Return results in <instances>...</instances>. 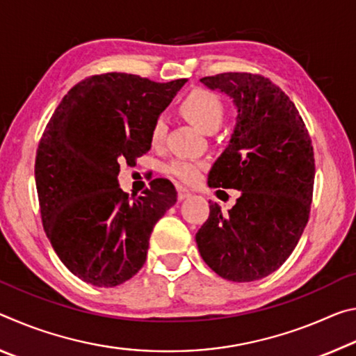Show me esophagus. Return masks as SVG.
Wrapping results in <instances>:
<instances>
[{
	"instance_id": "obj_1",
	"label": "esophagus",
	"mask_w": 356,
	"mask_h": 356,
	"mask_svg": "<svg viewBox=\"0 0 356 356\" xmlns=\"http://www.w3.org/2000/svg\"><path fill=\"white\" fill-rule=\"evenodd\" d=\"M191 196V193L186 190V188H182V186H180V188H177V200L179 201H184V200H186V197H190Z\"/></svg>"
}]
</instances>
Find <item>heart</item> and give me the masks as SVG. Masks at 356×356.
Here are the masks:
<instances>
[{
    "mask_svg": "<svg viewBox=\"0 0 356 356\" xmlns=\"http://www.w3.org/2000/svg\"><path fill=\"white\" fill-rule=\"evenodd\" d=\"M179 108L180 113L190 122L195 124L202 131H206V134H213L221 125L222 119H225V104H222L220 95L204 88H196L186 94L182 102H180ZM166 118L159 116L154 120L152 129H150V141L155 146L161 144L166 138ZM204 166H206V163L201 160L179 156V159H174L168 163L166 172L180 180V182L193 184L200 179Z\"/></svg>",
    "mask_w": 356,
    "mask_h": 356,
    "instance_id": "obj_1",
    "label": "heart"
}]
</instances>
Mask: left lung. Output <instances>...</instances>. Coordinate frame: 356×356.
<instances>
[{"mask_svg": "<svg viewBox=\"0 0 356 356\" xmlns=\"http://www.w3.org/2000/svg\"><path fill=\"white\" fill-rule=\"evenodd\" d=\"M201 83L237 106L236 129L209 172V186L238 190L240 196L227 213L209 201L197 250L221 278L261 280L292 254L309 220L316 176L311 136L293 102L268 78L226 72Z\"/></svg>", "mask_w": 356, "mask_h": 356, "instance_id": "left-lung-1", "label": "left lung"}]
</instances>
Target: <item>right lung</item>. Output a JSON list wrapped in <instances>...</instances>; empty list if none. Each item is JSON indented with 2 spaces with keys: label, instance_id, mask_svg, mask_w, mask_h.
I'll list each match as a JSON object with an SVG mask.
<instances>
[{
  "label": "right lung",
  "instance_id": "add662e5",
  "mask_svg": "<svg viewBox=\"0 0 356 356\" xmlns=\"http://www.w3.org/2000/svg\"><path fill=\"white\" fill-rule=\"evenodd\" d=\"M185 83L92 75L48 120L34 165L42 225L61 262L88 284L114 287L136 275L155 222L177 201L168 179L130 197L118 176L122 161L134 165L150 149L154 120Z\"/></svg>",
  "mask_w": 356,
  "mask_h": 356
}]
</instances>
